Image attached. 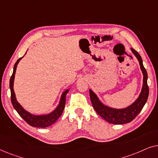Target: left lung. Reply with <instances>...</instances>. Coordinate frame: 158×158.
Instances as JSON below:
<instances>
[{"mask_svg":"<svg viewBox=\"0 0 158 158\" xmlns=\"http://www.w3.org/2000/svg\"><path fill=\"white\" fill-rule=\"evenodd\" d=\"M131 51L139 62L140 68L143 73V86H142L141 94L135 103L126 109H115L106 106L102 104L98 100V97L92 91L89 90L90 98L93 107L96 113L106 122L114 124H124L132 121L137 116L142 109H143L144 104L148 101L149 96V87L148 85V73L145 68H144L141 56L135 49L131 48Z\"/></svg>","mask_w":158,"mask_h":158,"instance_id":"left-lung-1","label":"left lung"}]
</instances>
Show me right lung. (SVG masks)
I'll return each mask as SVG.
<instances>
[{"label":"right lung","instance_id":"add662e5","mask_svg":"<svg viewBox=\"0 0 158 158\" xmlns=\"http://www.w3.org/2000/svg\"><path fill=\"white\" fill-rule=\"evenodd\" d=\"M22 57L19 58L17 60L16 63L14 64V72L10 78V99H11V103L13 106L16 111L18 112V114L20 115L21 118L25 121L27 124H29L30 126L34 127H39V128H45L49 126H51L52 124H54L58 118L60 117V116L62 115L63 110L64 109V106H65L66 102V95L68 94V90H67L66 91H64L62 95L61 100H60V104L58 106L57 109H56L53 112H52L51 114H48V115H42V116H34L32 115L29 112L25 111L23 109L22 106L19 104L18 101L16 99V96H15L14 91V76L15 73H16V70L17 64H18L19 62L20 61V60Z\"/></svg>","mask_w":158,"mask_h":158}]
</instances>
